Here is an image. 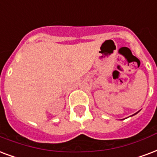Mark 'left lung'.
Here are the masks:
<instances>
[{
  "instance_id": "8db88e82",
  "label": "left lung",
  "mask_w": 157,
  "mask_h": 157,
  "mask_svg": "<svg viewBox=\"0 0 157 157\" xmlns=\"http://www.w3.org/2000/svg\"><path fill=\"white\" fill-rule=\"evenodd\" d=\"M136 113H135V114H136ZM135 114H134V115H135Z\"/></svg>"
}]
</instances>
